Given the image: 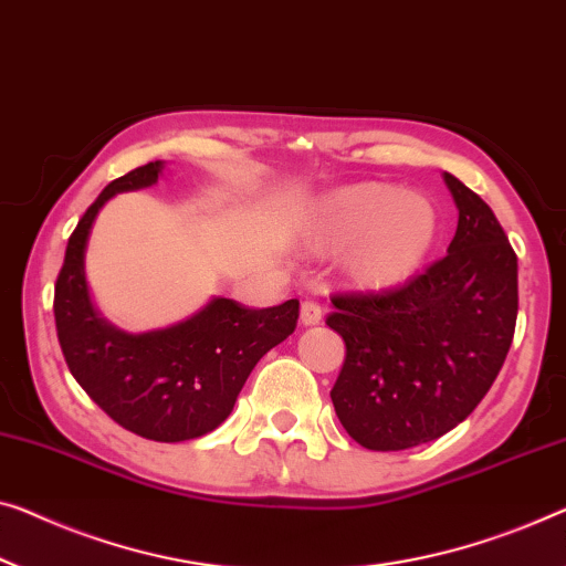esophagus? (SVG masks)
Returning a JSON list of instances; mask_svg holds the SVG:
<instances>
[{
    "mask_svg": "<svg viewBox=\"0 0 566 566\" xmlns=\"http://www.w3.org/2000/svg\"><path fill=\"white\" fill-rule=\"evenodd\" d=\"M319 319H323V310H319L317 302H302L300 307V323L305 327H312V325H319Z\"/></svg>",
    "mask_w": 566,
    "mask_h": 566,
    "instance_id": "esophagus-1",
    "label": "esophagus"
}]
</instances>
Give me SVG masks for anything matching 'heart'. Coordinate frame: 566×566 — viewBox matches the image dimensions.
<instances>
[{
    "label": "heart",
    "instance_id": "obj_1",
    "mask_svg": "<svg viewBox=\"0 0 566 566\" xmlns=\"http://www.w3.org/2000/svg\"><path fill=\"white\" fill-rule=\"evenodd\" d=\"M440 235V213L421 192L391 182H350L307 210L300 239L317 256H337L343 282L384 294L415 280Z\"/></svg>",
    "mask_w": 566,
    "mask_h": 566
}]
</instances>
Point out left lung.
Returning <instances> with one entry per match:
<instances>
[{"label": "left lung", "mask_w": 566, "mask_h": 566, "mask_svg": "<svg viewBox=\"0 0 566 566\" xmlns=\"http://www.w3.org/2000/svg\"><path fill=\"white\" fill-rule=\"evenodd\" d=\"M458 208L447 256L401 290L333 297L345 340L335 415L368 450H409L470 417L509 356L518 261L488 202L442 172Z\"/></svg>", "instance_id": "left-lung-1"}]
</instances>
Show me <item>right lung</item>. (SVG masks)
Segmentation results:
<instances>
[{
    "mask_svg": "<svg viewBox=\"0 0 566 566\" xmlns=\"http://www.w3.org/2000/svg\"><path fill=\"white\" fill-rule=\"evenodd\" d=\"M163 170V159H155L106 185L67 241L53 310L65 364L81 389L129 432L185 442L229 419L254 366L294 333L300 302L249 310L213 297L180 323L147 333L108 323L86 276L91 231L116 192L151 188Z\"/></svg>",
    "mask_w": 566,
    "mask_h": 566,
    "instance_id": "add662e5",
    "label": "right lung"
}]
</instances>
